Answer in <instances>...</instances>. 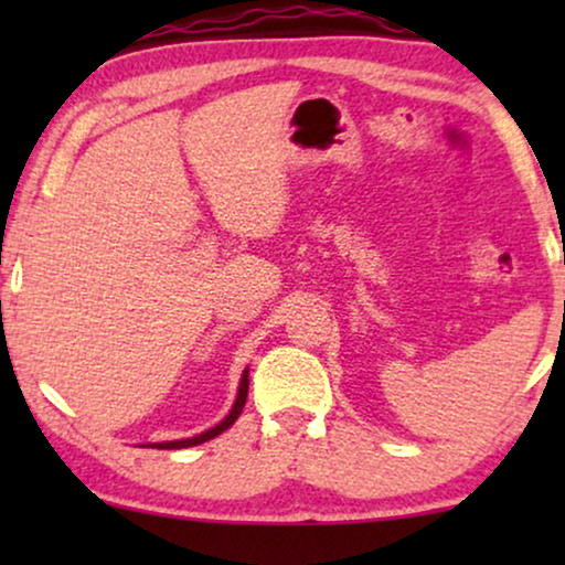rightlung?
<instances>
[{
	"label": "right lung",
	"mask_w": 565,
	"mask_h": 565,
	"mask_svg": "<svg viewBox=\"0 0 565 565\" xmlns=\"http://www.w3.org/2000/svg\"><path fill=\"white\" fill-rule=\"evenodd\" d=\"M246 393H249V367L242 373V383H238V393H236V401L234 406H231V412L223 416V422L215 424V427L200 431L195 437H184V439H172V443H149V447H157V450H182V447H195V445H203L207 439L218 437L221 431H226L231 424L238 419V414H242V408L246 404Z\"/></svg>",
	"instance_id": "right-lung-1"
}]
</instances>
